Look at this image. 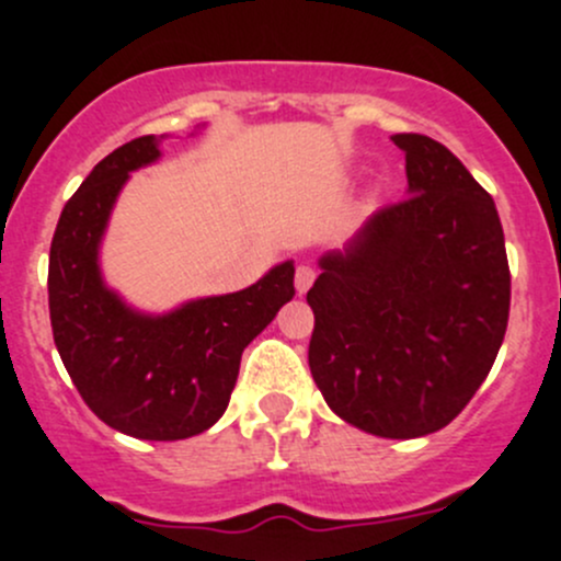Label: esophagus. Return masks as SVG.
Returning <instances> with one entry per match:
<instances>
[{
	"label": "esophagus",
	"instance_id": "34e87169",
	"mask_svg": "<svg viewBox=\"0 0 561 561\" xmlns=\"http://www.w3.org/2000/svg\"><path fill=\"white\" fill-rule=\"evenodd\" d=\"M312 282H314V268H309V265H298V271H296L298 296H307V290L312 287Z\"/></svg>",
	"mask_w": 561,
	"mask_h": 561
}]
</instances>
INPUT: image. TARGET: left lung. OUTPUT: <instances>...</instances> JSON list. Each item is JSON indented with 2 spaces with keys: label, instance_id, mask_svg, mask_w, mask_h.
I'll return each mask as SVG.
<instances>
[{
  "label": "left lung",
  "instance_id": "8db88e82",
  "mask_svg": "<svg viewBox=\"0 0 561 561\" xmlns=\"http://www.w3.org/2000/svg\"><path fill=\"white\" fill-rule=\"evenodd\" d=\"M407 195L317 260L309 369L325 404L386 439L439 432L483 386L511 314L505 233L448 146L393 135Z\"/></svg>",
  "mask_w": 561,
  "mask_h": 561
}]
</instances>
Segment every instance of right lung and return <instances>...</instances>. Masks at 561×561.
<instances>
[{
    "label": "right lung",
    "mask_w": 561,
    "mask_h": 561,
    "mask_svg": "<svg viewBox=\"0 0 561 561\" xmlns=\"http://www.w3.org/2000/svg\"><path fill=\"white\" fill-rule=\"evenodd\" d=\"M206 124H201V129ZM168 135H144L94 165L50 241L54 342L89 410L116 432L154 443L195 437L228 410L241 353L296 296L293 260L244 290L144 312L105 282L103 241L129 173L154 165Z\"/></svg>",
    "instance_id": "obj_1"
}]
</instances>
